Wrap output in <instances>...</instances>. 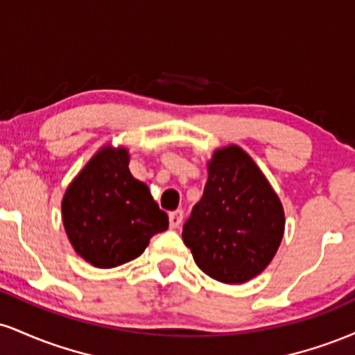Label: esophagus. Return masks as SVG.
I'll return each mask as SVG.
<instances>
[{"label":"esophagus","mask_w":355,"mask_h":355,"mask_svg":"<svg viewBox=\"0 0 355 355\" xmlns=\"http://www.w3.org/2000/svg\"><path fill=\"white\" fill-rule=\"evenodd\" d=\"M168 218H170V227H172V229H178L183 222V210L172 211V214L168 215Z\"/></svg>","instance_id":"1"}]
</instances>
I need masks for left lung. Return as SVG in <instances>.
Instances as JSON below:
<instances>
[{"mask_svg":"<svg viewBox=\"0 0 355 355\" xmlns=\"http://www.w3.org/2000/svg\"><path fill=\"white\" fill-rule=\"evenodd\" d=\"M182 237L195 263L223 284L248 282L272 262L285 230L279 195L245 150H215Z\"/></svg>","mask_w":355,"mask_h":355,"instance_id":"obj_1","label":"left lung"}]
</instances>
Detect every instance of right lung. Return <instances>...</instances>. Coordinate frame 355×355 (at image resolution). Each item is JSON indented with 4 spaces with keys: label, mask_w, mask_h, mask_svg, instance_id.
<instances>
[{
    "label": "right lung",
    "mask_w": 355,
    "mask_h": 355,
    "mask_svg": "<svg viewBox=\"0 0 355 355\" xmlns=\"http://www.w3.org/2000/svg\"><path fill=\"white\" fill-rule=\"evenodd\" d=\"M128 164L125 146H101L61 200L70 243L93 267L113 268L137 259L155 234L168 229V215L148 187L133 178Z\"/></svg>",
    "instance_id": "obj_1"
}]
</instances>
